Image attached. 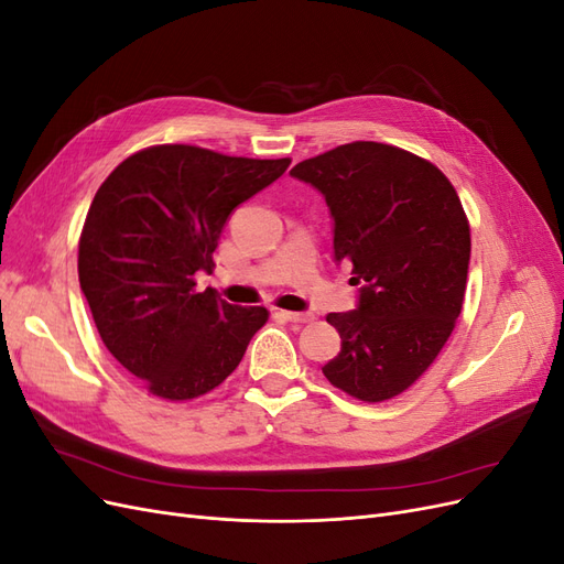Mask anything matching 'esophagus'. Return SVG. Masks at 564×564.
Segmentation results:
<instances>
[{
    "instance_id": "esophagus-1",
    "label": "esophagus",
    "mask_w": 564,
    "mask_h": 564,
    "mask_svg": "<svg viewBox=\"0 0 564 564\" xmlns=\"http://www.w3.org/2000/svg\"><path fill=\"white\" fill-rule=\"evenodd\" d=\"M282 317L289 319V322H301V324L315 319L313 313H294V311H282Z\"/></svg>"
}]
</instances>
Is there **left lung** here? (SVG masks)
<instances>
[{
  "label": "left lung",
  "instance_id": "left-lung-1",
  "mask_svg": "<svg viewBox=\"0 0 564 564\" xmlns=\"http://www.w3.org/2000/svg\"><path fill=\"white\" fill-rule=\"evenodd\" d=\"M334 216V259L352 265L360 305L329 313L340 352L322 367L362 402L398 398L429 369L464 308L470 226L449 178L414 152L355 141L303 160Z\"/></svg>",
  "mask_w": 564,
  "mask_h": 564
}]
</instances>
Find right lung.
<instances>
[{
	"label": "right lung",
	"mask_w": 564,
	"mask_h": 564,
	"mask_svg": "<svg viewBox=\"0 0 564 564\" xmlns=\"http://www.w3.org/2000/svg\"><path fill=\"white\" fill-rule=\"evenodd\" d=\"M289 164L164 143L133 152L100 183L79 235V286L106 348L150 395H207L268 322L263 305L197 292L195 272L214 270L237 204Z\"/></svg>",
	"instance_id": "1"
}]
</instances>
